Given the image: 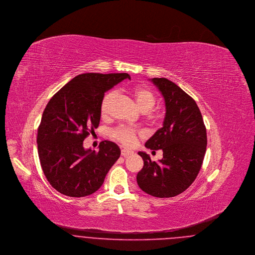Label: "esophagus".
Returning <instances> with one entry per match:
<instances>
[{
	"label": "esophagus",
	"mask_w": 255,
	"mask_h": 255,
	"mask_svg": "<svg viewBox=\"0 0 255 255\" xmlns=\"http://www.w3.org/2000/svg\"><path fill=\"white\" fill-rule=\"evenodd\" d=\"M134 152L132 151V150H128V149H121V155L123 156V157H127V156H129V155H132Z\"/></svg>",
	"instance_id": "obj_1"
}]
</instances>
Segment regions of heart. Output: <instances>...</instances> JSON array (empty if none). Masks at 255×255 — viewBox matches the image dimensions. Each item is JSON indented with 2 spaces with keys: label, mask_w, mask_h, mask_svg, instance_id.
<instances>
[{
  "label": "heart",
  "mask_w": 255,
  "mask_h": 255,
  "mask_svg": "<svg viewBox=\"0 0 255 255\" xmlns=\"http://www.w3.org/2000/svg\"><path fill=\"white\" fill-rule=\"evenodd\" d=\"M131 95L135 99V104L142 113H148L156 104L157 98L155 93L150 90L146 86H135L130 90ZM115 97L114 91H109L102 98L100 104V114L102 117H105L109 112V108ZM149 114V113H148ZM153 118V117H150ZM111 135L126 146L134 145L138 136H141L142 133L139 131H135L133 129H129L126 127H119L114 129L111 132Z\"/></svg>",
  "instance_id": "b5f03b06"
}]
</instances>
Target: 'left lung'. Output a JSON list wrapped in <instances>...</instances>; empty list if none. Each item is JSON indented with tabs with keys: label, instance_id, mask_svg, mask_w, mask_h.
I'll list each match as a JSON object with an SVG mask.
<instances>
[{
	"label": "left lung",
	"instance_id": "8db88e82",
	"mask_svg": "<svg viewBox=\"0 0 255 255\" xmlns=\"http://www.w3.org/2000/svg\"><path fill=\"white\" fill-rule=\"evenodd\" d=\"M151 82L162 93L165 103L163 127L145 142L151 150H163V159L152 162L145 152L137 154L143 167L136 175L138 187L156 197H172L186 191L195 181L203 163L207 134L195 100L165 78Z\"/></svg>",
	"mask_w": 255,
	"mask_h": 255
}]
</instances>
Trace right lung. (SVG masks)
<instances>
[{
	"label": "right lung",
	"mask_w": 255,
	"mask_h": 255,
	"mask_svg": "<svg viewBox=\"0 0 255 255\" xmlns=\"http://www.w3.org/2000/svg\"><path fill=\"white\" fill-rule=\"evenodd\" d=\"M127 73L76 76L48 102L37 131L40 165L51 186L62 195L82 197L95 193L120 158L115 142L104 140L99 151L85 149L84 139L100 122L106 91Z\"/></svg>",
	"instance_id": "obj_1"
}]
</instances>
